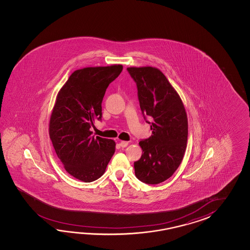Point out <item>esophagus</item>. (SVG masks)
Listing matches in <instances>:
<instances>
[{"mask_svg": "<svg viewBox=\"0 0 250 250\" xmlns=\"http://www.w3.org/2000/svg\"><path fill=\"white\" fill-rule=\"evenodd\" d=\"M127 145H128V142H127V141H122V142L120 143V146H121L122 147H126Z\"/></svg>", "mask_w": 250, "mask_h": 250, "instance_id": "obj_1", "label": "esophagus"}]
</instances>
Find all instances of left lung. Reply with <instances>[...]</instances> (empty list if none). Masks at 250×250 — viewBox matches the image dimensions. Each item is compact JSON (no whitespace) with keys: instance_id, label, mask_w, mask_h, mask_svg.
Wrapping results in <instances>:
<instances>
[{"instance_id":"left-lung-1","label":"left lung","mask_w":250,"mask_h":250,"mask_svg":"<svg viewBox=\"0 0 250 250\" xmlns=\"http://www.w3.org/2000/svg\"><path fill=\"white\" fill-rule=\"evenodd\" d=\"M127 70L136 82L140 109L152 130L150 138L139 142L143 153L134 163L135 175L146 184H159L171 177L183 159L188 140L186 111L161 70L153 67Z\"/></svg>"}]
</instances>
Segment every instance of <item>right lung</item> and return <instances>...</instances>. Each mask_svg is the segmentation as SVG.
Listing matches in <instances>:
<instances>
[{
	"mask_svg": "<svg viewBox=\"0 0 250 250\" xmlns=\"http://www.w3.org/2000/svg\"><path fill=\"white\" fill-rule=\"evenodd\" d=\"M123 65L78 69L59 91L50 119L49 134L65 170L76 179H99L115 152L112 139L92 136L90 128L102 120V102Z\"/></svg>",
	"mask_w": 250,
	"mask_h": 250,
	"instance_id": "1",
	"label": "right lung"
}]
</instances>
